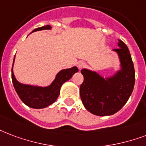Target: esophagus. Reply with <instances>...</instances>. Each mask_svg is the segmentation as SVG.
I'll return each mask as SVG.
<instances>
[{
  "instance_id": "esophagus-1",
  "label": "esophagus",
  "mask_w": 146,
  "mask_h": 146,
  "mask_svg": "<svg viewBox=\"0 0 146 146\" xmlns=\"http://www.w3.org/2000/svg\"><path fill=\"white\" fill-rule=\"evenodd\" d=\"M85 66H86V63H84V62H83V61H81V62H80V63H78V68L80 69V70H82V69L84 68Z\"/></svg>"
}]
</instances>
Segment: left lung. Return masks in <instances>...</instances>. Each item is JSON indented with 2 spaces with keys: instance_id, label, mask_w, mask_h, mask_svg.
<instances>
[{
  "instance_id": "1",
  "label": "left lung",
  "mask_w": 146,
  "mask_h": 146,
  "mask_svg": "<svg viewBox=\"0 0 146 146\" xmlns=\"http://www.w3.org/2000/svg\"><path fill=\"white\" fill-rule=\"evenodd\" d=\"M119 48L114 49L119 56L122 70L113 77L104 79L95 72L81 70L84 80L80 85V98L86 110L100 116L113 115L122 108L132 94L135 84V70L129 50L119 40Z\"/></svg>"
}]
</instances>
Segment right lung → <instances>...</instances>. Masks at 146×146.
<instances>
[{"label": "right lung", "instance_id": "right-lung-1", "mask_svg": "<svg viewBox=\"0 0 146 146\" xmlns=\"http://www.w3.org/2000/svg\"><path fill=\"white\" fill-rule=\"evenodd\" d=\"M50 28L51 27L50 25H46L36 28L33 30V32L41 30H50ZM76 72H78V68L76 66L61 70L56 75V79L51 83V85L47 87L33 86L20 83L14 77L13 73V66L11 70V77L14 89L20 99L23 101V103L31 108L42 109L48 106L55 102L60 95L61 86L66 81L69 80Z\"/></svg>", "mask_w": 146, "mask_h": 146}]
</instances>
